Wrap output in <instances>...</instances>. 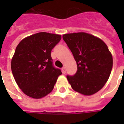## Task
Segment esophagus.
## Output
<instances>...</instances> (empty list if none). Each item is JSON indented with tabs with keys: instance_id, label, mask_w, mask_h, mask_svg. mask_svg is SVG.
Here are the masks:
<instances>
[{
	"instance_id": "34e87169",
	"label": "esophagus",
	"mask_w": 124,
	"mask_h": 124,
	"mask_svg": "<svg viewBox=\"0 0 124 124\" xmlns=\"http://www.w3.org/2000/svg\"><path fill=\"white\" fill-rule=\"evenodd\" d=\"M62 72L63 74H65L66 73V67H63L62 68Z\"/></svg>"
}]
</instances>
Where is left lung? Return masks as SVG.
<instances>
[{
  "label": "left lung",
  "instance_id": "obj_1",
  "mask_svg": "<svg viewBox=\"0 0 124 124\" xmlns=\"http://www.w3.org/2000/svg\"><path fill=\"white\" fill-rule=\"evenodd\" d=\"M63 40L72 52L78 70L67 80L74 91L91 96L108 80L113 66L111 52L104 41L86 32L65 34Z\"/></svg>",
  "mask_w": 124,
  "mask_h": 124
}]
</instances>
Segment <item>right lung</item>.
<instances>
[{
    "mask_svg": "<svg viewBox=\"0 0 124 124\" xmlns=\"http://www.w3.org/2000/svg\"><path fill=\"white\" fill-rule=\"evenodd\" d=\"M60 40V34L42 32L26 37L16 46L11 70L26 96L40 99L52 91L62 72L53 66L51 51Z\"/></svg>",
    "mask_w": 124,
    "mask_h": 124,
    "instance_id": "obj_1",
    "label": "right lung"
}]
</instances>
